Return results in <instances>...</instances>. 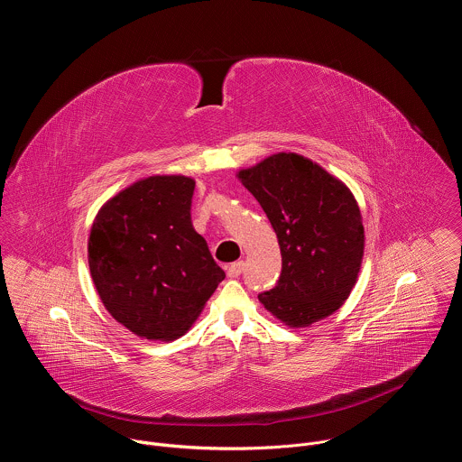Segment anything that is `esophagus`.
<instances>
[{
  "label": "esophagus",
  "mask_w": 462,
  "mask_h": 462,
  "mask_svg": "<svg viewBox=\"0 0 462 462\" xmlns=\"http://www.w3.org/2000/svg\"><path fill=\"white\" fill-rule=\"evenodd\" d=\"M243 271H245V261H236L226 269V274L228 278H237L243 274Z\"/></svg>",
  "instance_id": "obj_1"
}]
</instances>
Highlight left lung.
Returning a JSON list of instances; mask_svg holds the SVG:
<instances>
[{
    "instance_id": "1",
    "label": "left lung",
    "mask_w": 462,
    "mask_h": 462,
    "mask_svg": "<svg viewBox=\"0 0 462 462\" xmlns=\"http://www.w3.org/2000/svg\"><path fill=\"white\" fill-rule=\"evenodd\" d=\"M236 177L265 210L282 250L278 285L257 296L263 307L291 328L335 314L355 289L364 259L353 191L292 152L274 153Z\"/></svg>"
}]
</instances>
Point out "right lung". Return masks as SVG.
I'll use <instances>...</instances> for the list:
<instances>
[{"mask_svg":"<svg viewBox=\"0 0 462 462\" xmlns=\"http://www.w3.org/2000/svg\"><path fill=\"white\" fill-rule=\"evenodd\" d=\"M195 179L150 175L107 199L88 241L89 273L106 310L150 342L182 337L225 280L191 225Z\"/></svg>","mask_w":462,"mask_h":462,"instance_id":"right-lung-1","label":"right lung"}]
</instances>
